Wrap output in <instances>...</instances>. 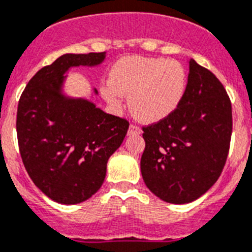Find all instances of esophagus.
<instances>
[{
    "instance_id": "esophagus-1",
    "label": "esophagus",
    "mask_w": 252,
    "mask_h": 252,
    "mask_svg": "<svg viewBox=\"0 0 252 252\" xmlns=\"http://www.w3.org/2000/svg\"><path fill=\"white\" fill-rule=\"evenodd\" d=\"M142 133V130H141V128H139V126H129V129H128V135L129 137H130V135H139Z\"/></svg>"
}]
</instances>
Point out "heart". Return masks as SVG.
Here are the masks:
<instances>
[{
    "label": "heart",
    "mask_w": 252,
    "mask_h": 252,
    "mask_svg": "<svg viewBox=\"0 0 252 252\" xmlns=\"http://www.w3.org/2000/svg\"><path fill=\"white\" fill-rule=\"evenodd\" d=\"M188 74L178 61L130 56L111 67L109 84L100 87L105 101L119 108L129 95V108L143 123L153 124L170 117L183 101Z\"/></svg>",
    "instance_id": "b5f03b06"
}]
</instances>
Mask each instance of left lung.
<instances>
[{"instance_id":"obj_1","label":"left lung","mask_w":252,"mask_h":252,"mask_svg":"<svg viewBox=\"0 0 252 252\" xmlns=\"http://www.w3.org/2000/svg\"><path fill=\"white\" fill-rule=\"evenodd\" d=\"M187 91L166 119L143 128L141 158L144 184L161 200L187 204L205 194L226 163L232 108L226 90L211 71L190 58Z\"/></svg>"}]
</instances>
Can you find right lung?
<instances>
[{
  "label": "right lung",
  "instance_id": "add662e5",
  "mask_svg": "<svg viewBox=\"0 0 252 252\" xmlns=\"http://www.w3.org/2000/svg\"><path fill=\"white\" fill-rule=\"evenodd\" d=\"M105 58L106 52L63 54L34 74L19 101L24 166L40 191L61 204L85 202L101 188L109 158L128 132L126 120L65 93L69 69L99 67Z\"/></svg>",
  "mask_w": 252,
  "mask_h": 252
}]
</instances>
